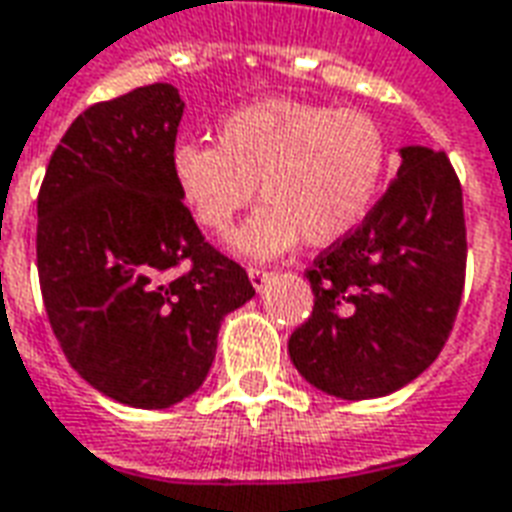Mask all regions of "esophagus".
Returning <instances> with one entry per match:
<instances>
[{"instance_id":"34e87169","label":"esophagus","mask_w":512,"mask_h":512,"mask_svg":"<svg viewBox=\"0 0 512 512\" xmlns=\"http://www.w3.org/2000/svg\"><path fill=\"white\" fill-rule=\"evenodd\" d=\"M248 278H251V283L256 286V289H264V283H267V278H270V272L264 270V267H248Z\"/></svg>"}]
</instances>
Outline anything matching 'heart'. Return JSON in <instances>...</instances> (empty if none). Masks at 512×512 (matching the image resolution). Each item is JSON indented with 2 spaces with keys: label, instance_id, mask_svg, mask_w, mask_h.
<instances>
[{
  "label": "heart",
  "instance_id": "1",
  "mask_svg": "<svg viewBox=\"0 0 512 512\" xmlns=\"http://www.w3.org/2000/svg\"><path fill=\"white\" fill-rule=\"evenodd\" d=\"M390 169L382 125L357 108L261 100L220 119L218 144L182 141L171 174L190 215L229 234L256 196L267 204L237 234V251L270 259L305 237L313 248L363 226Z\"/></svg>",
  "mask_w": 512,
  "mask_h": 512
}]
</instances>
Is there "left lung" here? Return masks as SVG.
Returning a JSON list of instances; mask_svg holds the SVG:
<instances>
[{"instance_id": "left-lung-1", "label": "left lung", "mask_w": 512, "mask_h": 512, "mask_svg": "<svg viewBox=\"0 0 512 512\" xmlns=\"http://www.w3.org/2000/svg\"><path fill=\"white\" fill-rule=\"evenodd\" d=\"M464 272L461 182L445 152L404 147L368 220L305 270L313 313L289 338L294 368L346 401L401 390L442 352Z\"/></svg>"}]
</instances>
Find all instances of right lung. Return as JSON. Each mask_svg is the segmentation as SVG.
Segmentation results:
<instances>
[{
	"label": "right lung",
	"mask_w": 512,
	"mask_h": 512,
	"mask_svg": "<svg viewBox=\"0 0 512 512\" xmlns=\"http://www.w3.org/2000/svg\"><path fill=\"white\" fill-rule=\"evenodd\" d=\"M182 108L171 84L89 106L37 193V275L51 330L81 379L136 409L196 393L223 316L256 294L179 196L171 155Z\"/></svg>",
	"instance_id": "1"
}]
</instances>
